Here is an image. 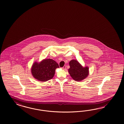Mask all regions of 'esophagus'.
Wrapping results in <instances>:
<instances>
[{
  "mask_svg": "<svg viewBox=\"0 0 124 124\" xmlns=\"http://www.w3.org/2000/svg\"><path fill=\"white\" fill-rule=\"evenodd\" d=\"M66 65H64V67L62 68V69L63 70H65V69H66Z\"/></svg>",
  "mask_w": 124,
  "mask_h": 124,
  "instance_id": "obj_1",
  "label": "esophagus"
}]
</instances>
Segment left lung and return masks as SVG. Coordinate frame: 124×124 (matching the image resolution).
Wrapping results in <instances>:
<instances>
[{"label":"left lung","instance_id":"left-lung-1","mask_svg":"<svg viewBox=\"0 0 124 124\" xmlns=\"http://www.w3.org/2000/svg\"><path fill=\"white\" fill-rule=\"evenodd\" d=\"M70 68L68 72L72 79L76 81H80L85 79L89 75V68L83 67L77 60H72L69 62Z\"/></svg>","mask_w":124,"mask_h":124}]
</instances>
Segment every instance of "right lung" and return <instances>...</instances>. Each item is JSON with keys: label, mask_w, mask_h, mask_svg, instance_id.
<instances>
[{"label": "right lung", "mask_w": 124, "mask_h": 124, "mask_svg": "<svg viewBox=\"0 0 124 124\" xmlns=\"http://www.w3.org/2000/svg\"><path fill=\"white\" fill-rule=\"evenodd\" d=\"M57 68H59V64L54 60L51 59H44L40 62H34L31 72L34 78L40 81L45 82L52 79Z\"/></svg>", "instance_id": "1"}]
</instances>
